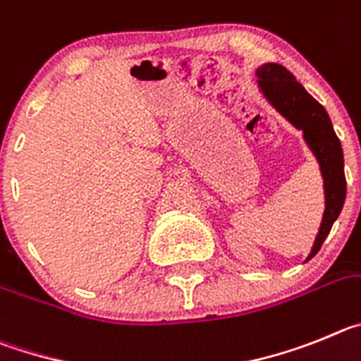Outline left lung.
<instances>
[{"instance_id":"1","label":"left lung","mask_w":361,"mask_h":361,"mask_svg":"<svg viewBox=\"0 0 361 361\" xmlns=\"http://www.w3.org/2000/svg\"><path fill=\"white\" fill-rule=\"evenodd\" d=\"M257 87L268 104L279 115L284 116L295 129L302 131L304 142L317 158L324 180V210L322 223L314 237L313 248L306 262L318 253L331 226L338 219L345 203V173H343V151L338 136L334 133L331 118L322 104H318L310 93L297 82L291 71L275 63H266L255 71Z\"/></svg>"}]
</instances>
